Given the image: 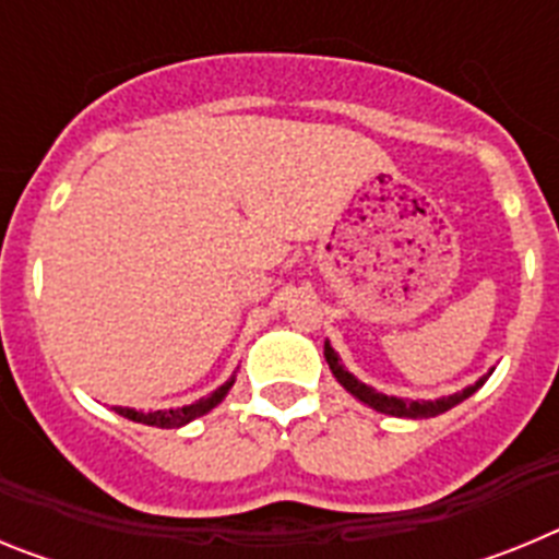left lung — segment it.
I'll use <instances>...</instances> for the list:
<instances>
[{
	"mask_svg": "<svg viewBox=\"0 0 559 559\" xmlns=\"http://www.w3.org/2000/svg\"><path fill=\"white\" fill-rule=\"evenodd\" d=\"M324 358H328L330 364V372L335 374V380H338L341 386L347 389L353 397H358L360 403H367L369 408H374V412L380 414H392V417H406V419H428V417H437V414H445L448 408L459 406L462 400L471 397L473 392H476L478 386H484V380H487V372L484 378H478L473 386L462 389V392L451 394V397H439V400H403V397H389V394H380L374 392L372 386H367V383H360L355 374H349L347 369L341 367L338 355H335V349L330 347V341H324Z\"/></svg>",
	"mask_w": 559,
	"mask_h": 559,
	"instance_id": "obj_1",
	"label": "left lung"
}]
</instances>
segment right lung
I'll return each instance as SVG.
<instances>
[{"mask_svg": "<svg viewBox=\"0 0 559 559\" xmlns=\"http://www.w3.org/2000/svg\"><path fill=\"white\" fill-rule=\"evenodd\" d=\"M235 378H229L221 389H215L212 394L206 397L195 400L190 406H181V408H170V412H136V408H122V406H114V412L120 414V417L133 419V423H142V426H153V428H181L187 423H192L195 417H204L210 408H215L221 400L226 397V392L231 389Z\"/></svg>", "mask_w": 559, "mask_h": 559, "instance_id": "1", "label": "right lung"}]
</instances>
